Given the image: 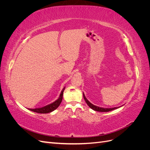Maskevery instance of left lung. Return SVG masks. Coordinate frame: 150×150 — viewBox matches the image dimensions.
<instances>
[{
	"label": "left lung",
	"instance_id": "1",
	"mask_svg": "<svg viewBox=\"0 0 150 150\" xmlns=\"http://www.w3.org/2000/svg\"><path fill=\"white\" fill-rule=\"evenodd\" d=\"M83 97H84V100H85L86 103H87V104L88 105V106H89V108H91L92 110H94V111H99V112H108V111H112V110H115V109H117V108H119V107H115V108H101V107H99V106H95V105H94L93 104H92L91 103H90V102L88 100V99L86 98L84 93H83Z\"/></svg>",
	"mask_w": 150,
	"mask_h": 150
}]
</instances>
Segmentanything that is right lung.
<instances>
[{"mask_svg":"<svg viewBox=\"0 0 150 150\" xmlns=\"http://www.w3.org/2000/svg\"><path fill=\"white\" fill-rule=\"evenodd\" d=\"M65 89V87L62 89L61 91V93L59 96L58 99H56L55 101H54L53 103L47 104V105L41 107V108H34V109H30L29 108L28 110L30 111H32L33 112H35L38 113H43V114H46V113L51 112L59 107V106L60 105V104L62 100V96H63V92Z\"/></svg>","mask_w":150,"mask_h":150,"instance_id":"add662e5","label":"right lung"}]
</instances>
